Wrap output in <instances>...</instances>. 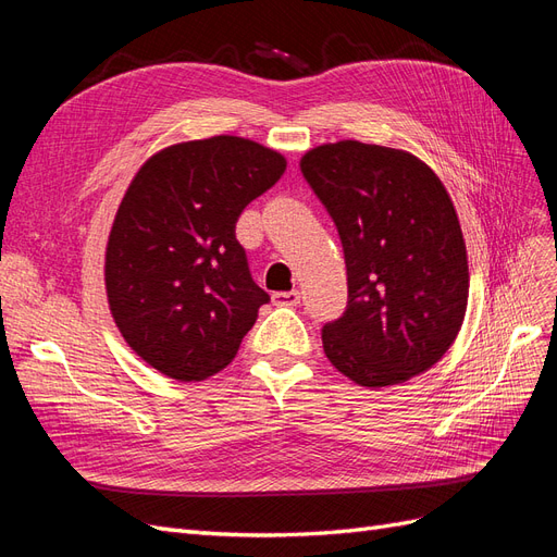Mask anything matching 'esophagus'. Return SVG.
I'll use <instances>...</instances> for the list:
<instances>
[{"label":"esophagus","mask_w":557,"mask_h":557,"mask_svg":"<svg viewBox=\"0 0 557 557\" xmlns=\"http://www.w3.org/2000/svg\"><path fill=\"white\" fill-rule=\"evenodd\" d=\"M276 307H297L299 305V293L297 290H288V293H274L272 295Z\"/></svg>","instance_id":"obj_1"}]
</instances>
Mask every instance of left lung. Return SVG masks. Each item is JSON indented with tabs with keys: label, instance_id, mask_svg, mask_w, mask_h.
I'll use <instances>...</instances> for the list:
<instances>
[{
	"label": "left lung",
	"instance_id": "1",
	"mask_svg": "<svg viewBox=\"0 0 557 557\" xmlns=\"http://www.w3.org/2000/svg\"><path fill=\"white\" fill-rule=\"evenodd\" d=\"M301 174L339 232L348 305L323 327L327 360L364 387L428 372L458 336L469 267L453 201L430 166L399 148H311Z\"/></svg>",
	"mask_w": 557,
	"mask_h": 557
}]
</instances>
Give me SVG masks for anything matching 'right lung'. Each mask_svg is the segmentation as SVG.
<instances>
[{
	"mask_svg": "<svg viewBox=\"0 0 557 557\" xmlns=\"http://www.w3.org/2000/svg\"><path fill=\"white\" fill-rule=\"evenodd\" d=\"M283 172L276 150L221 134L162 148L132 178L104 283L123 339L160 374L205 381L237 356L269 295L234 227Z\"/></svg>",
	"mask_w": 557,
	"mask_h": 557,
	"instance_id": "add662e5",
	"label": "right lung"
}]
</instances>
